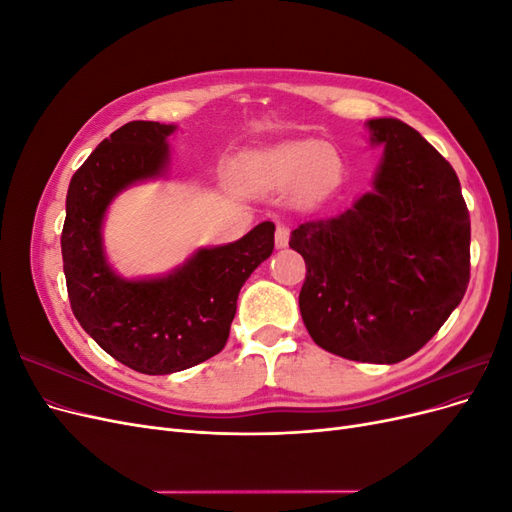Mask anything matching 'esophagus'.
<instances>
[{
    "mask_svg": "<svg viewBox=\"0 0 512 512\" xmlns=\"http://www.w3.org/2000/svg\"><path fill=\"white\" fill-rule=\"evenodd\" d=\"M288 239H290L288 226L277 224V228H275V247H277V250H282V247H286V245H288Z\"/></svg>",
    "mask_w": 512,
    "mask_h": 512,
    "instance_id": "esophagus-1",
    "label": "esophagus"
}]
</instances>
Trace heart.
<instances>
[{
  "mask_svg": "<svg viewBox=\"0 0 512 512\" xmlns=\"http://www.w3.org/2000/svg\"><path fill=\"white\" fill-rule=\"evenodd\" d=\"M342 166L335 147L305 138L247 153L241 179L254 190H284L294 183L299 198H314L333 188Z\"/></svg>",
  "mask_w": 512,
  "mask_h": 512,
  "instance_id": "1",
  "label": "heart"
}]
</instances>
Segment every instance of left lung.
<instances>
[{
  "label": "left lung",
  "mask_w": 512,
  "mask_h": 512,
  "mask_svg": "<svg viewBox=\"0 0 512 512\" xmlns=\"http://www.w3.org/2000/svg\"><path fill=\"white\" fill-rule=\"evenodd\" d=\"M382 147L371 190L290 235L307 267L299 294L314 342L350 361L393 365L421 350L470 282V213L453 166L408 123L369 119Z\"/></svg>",
  "instance_id": "left-lung-1"
}]
</instances>
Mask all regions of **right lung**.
<instances>
[{
	"label": "right lung",
	"instance_id": "add662e5",
	"mask_svg": "<svg viewBox=\"0 0 512 512\" xmlns=\"http://www.w3.org/2000/svg\"><path fill=\"white\" fill-rule=\"evenodd\" d=\"M173 123L130 121L76 170L66 196L61 256L72 312L96 344L134 371L175 374L218 354L237 312L239 290L273 252V222L239 241L198 247L156 277L119 275L104 250V218L136 183L168 173Z\"/></svg>",
	"mask_w": 512,
	"mask_h": 512
}]
</instances>
